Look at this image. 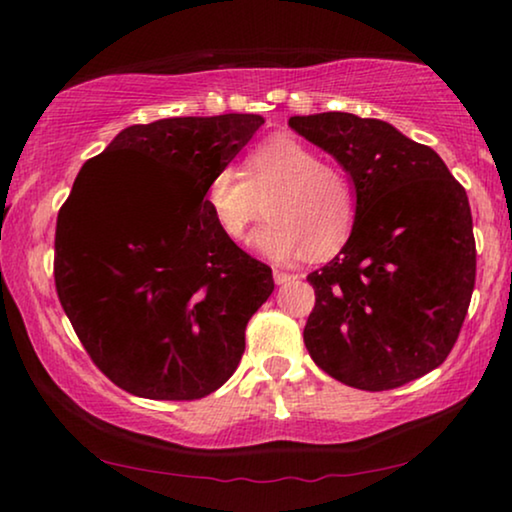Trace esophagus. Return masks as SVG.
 <instances>
[{
  "label": "esophagus",
  "mask_w": 512,
  "mask_h": 512,
  "mask_svg": "<svg viewBox=\"0 0 512 512\" xmlns=\"http://www.w3.org/2000/svg\"><path fill=\"white\" fill-rule=\"evenodd\" d=\"M272 277H275L277 284H286L291 282V279H296V275H291V272H284V270H275L272 272Z\"/></svg>",
  "instance_id": "obj_1"
}]
</instances>
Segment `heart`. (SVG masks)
<instances>
[{"instance_id":"obj_1","label":"heart","mask_w":512,"mask_h":512,"mask_svg":"<svg viewBox=\"0 0 512 512\" xmlns=\"http://www.w3.org/2000/svg\"><path fill=\"white\" fill-rule=\"evenodd\" d=\"M266 205H262V200ZM207 212L228 240L240 242L268 209L254 244L286 261L305 251L312 261L338 254L354 233L356 191L340 167L321 163L296 137L275 135L244 156L242 172L221 167L205 186Z\"/></svg>"}]
</instances>
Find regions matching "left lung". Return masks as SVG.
<instances>
[{
    "label": "left lung",
    "instance_id": "8db88e82",
    "mask_svg": "<svg viewBox=\"0 0 512 512\" xmlns=\"http://www.w3.org/2000/svg\"><path fill=\"white\" fill-rule=\"evenodd\" d=\"M356 188L354 233L307 275L312 361L363 391L403 387L452 352L475 286L473 216L464 186L431 146L345 111L291 116Z\"/></svg>",
    "mask_w": 512,
    "mask_h": 512
}]
</instances>
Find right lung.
Here are the masks:
<instances>
[{"mask_svg": "<svg viewBox=\"0 0 512 512\" xmlns=\"http://www.w3.org/2000/svg\"><path fill=\"white\" fill-rule=\"evenodd\" d=\"M261 125L256 114L130 125L60 207V305L95 366L132 396L198 401L242 359L275 282L221 233L205 186Z\"/></svg>", "mask_w": 512, "mask_h": 512, "instance_id": "1", "label": "right lung"}]
</instances>
